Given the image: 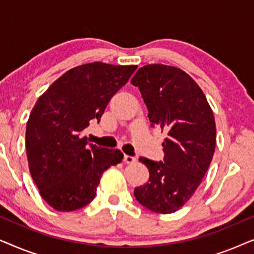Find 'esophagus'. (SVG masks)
Segmentation results:
<instances>
[{"instance_id": "1", "label": "esophagus", "mask_w": 254, "mask_h": 254, "mask_svg": "<svg viewBox=\"0 0 254 254\" xmlns=\"http://www.w3.org/2000/svg\"><path fill=\"white\" fill-rule=\"evenodd\" d=\"M135 161H136V158H135L134 156H129V155L124 156V162L127 163V164H131V163H134Z\"/></svg>"}]
</instances>
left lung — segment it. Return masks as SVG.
I'll return each mask as SVG.
<instances>
[{
    "label": "left lung",
    "instance_id": "8db88e82",
    "mask_svg": "<svg viewBox=\"0 0 254 254\" xmlns=\"http://www.w3.org/2000/svg\"><path fill=\"white\" fill-rule=\"evenodd\" d=\"M130 83L140 89L151 127L164 130L163 162L140 157L149 180L135 187L142 206L171 214L190 199L209 168L216 145L213 111L195 81L165 64L140 68Z\"/></svg>",
    "mask_w": 254,
    "mask_h": 254
}]
</instances>
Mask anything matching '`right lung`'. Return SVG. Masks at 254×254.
<instances>
[{"label":"right lung","mask_w":254,"mask_h":254,"mask_svg":"<svg viewBox=\"0 0 254 254\" xmlns=\"http://www.w3.org/2000/svg\"><path fill=\"white\" fill-rule=\"evenodd\" d=\"M137 65L92 62L64 72L40 96L26 124V154L32 179L59 211L86 206L103 172L124 158L118 149L88 144L83 130L99 123L107 104Z\"/></svg>","instance_id":"add662e5"}]
</instances>
